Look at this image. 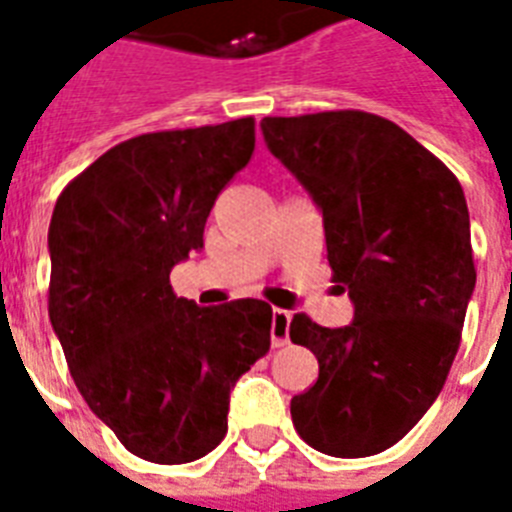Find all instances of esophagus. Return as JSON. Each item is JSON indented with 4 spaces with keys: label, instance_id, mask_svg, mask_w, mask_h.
<instances>
[{
    "label": "esophagus",
    "instance_id": "obj_1",
    "mask_svg": "<svg viewBox=\"0 0 512 512\" xmlns=\"http://www.w3.org/2000/svg\"><path fill=\"white\" fill-rule=\"evenodd\" d=\"M269 335H272V346L280 349L288 343V335H290V314L282 312V309H275L272 312V327H269Z\"/></svg>",
    "mask_w": 512,
    "mask_h": 512
}]
</instances>
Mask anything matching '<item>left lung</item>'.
Segmentation results:
<instances>
[{
  "label": "left lung",
  "mask_w": 512,
  "mask_h": 512,
  "mask_svg": "<svg viewBox=\"0 0 512 512\" xmlns=\"http://www.w3.org/2000/svg\"><path fill=\"white\" fill-rule=\"evenodd\" d=\"M261 134L320 208L333 280L354 304L343 327L290 322V341L320 362L317 383L290 399L293 425L322 455H378L436 402L460 346L476 288L463 187L362 110L264 118Z\"/></svg>",
  "instance_id": "left-lung-1"
}]
</instances>
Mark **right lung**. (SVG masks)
Here are the masks:
<instances>
[{
  "label": "right lung",
  "mask_w": 512,
  "mask_h": 512,
  "mask_svg": "<svg viewBox=\"0 0 512 512\" xmlns=\"http://www.w3.org/2000/svg\"><path fill=\"white\" fill-rule=\"evenodd\" d=\"M253 142V118L140 134L81 171L52 211V330L89 410L150 463L219 447L232 388L269 351L272 306H198L169 282L203 248L208 214Z\"/></svg>",
  "instance_id": "obj_1"
}]
</instances>
